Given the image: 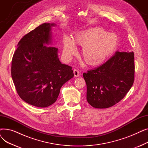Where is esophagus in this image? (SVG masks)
I'll use <instances>...</instances> for the list:
<instances>
[{
    "mask_svg": "<svg viewBox=\"0 0 148 148\" xmlns=\"http://www.w3.org/2000/svg\"><path fill=\"white\" fill-rule=\"evenodd\" d=\"M74 77H78L80 75V73H79V71H78L77 69H74Z\"/></svg>",
    "mask_w": 148,
    "mask_h": 148,
    "instance_id": "1",
    "label": "esophagus"
}]
</instances>
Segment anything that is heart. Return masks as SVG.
Instances as JSON below:
<instances>
[{
    "instance_id": "heart-1",
    "label": "heart",
    "mask_w": 148,
    "mask_h": 148,
    "mask_svg": "<svg viewBox=\"0 0 148 148\" xmlns=\"http://www.w3.org/2000/svg\"><path fill=\"white\" fill-rule=\"evenodd\" d=\"M76 44L82 46V56L90 66H98L109 59L117 49L118 36L101 27H92L75 34L73 40L67 35L63 38V54L70 60L77 53Z\"/></svg>"
}]
</instances>
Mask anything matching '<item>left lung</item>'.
Returning <instances> with one entry per match:
<instances>
[{"label": "left lung", "instance_id": "8db88e82", "mask_svg": "<svg viewBox=\"0 0 148 148\" xmlns=\"http://www.w3.org/2000/svg\"><path fill=\"white\" fill-rule=\"evenodd\" d=\"M86 99L94 108H106L119 103L133 86L134 53L116 51L102 65L83 73Z\"/></svg>", "mask_w": 148, "mask_h": 148}]
</instances>
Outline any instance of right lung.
<instances>
[{
    "label": "right lung",
    "mask_w": 148,
    "mask_h": 148,
    "mask_svg": "<svg viewBox=\"0 0 148 148\" xmlns=\"http://www.w3.org/2000/svg\"><path fill=\"white\" fill-rule=\"evenodd\" d=\"M56 26L45 23L25 35L12 60L11 76L18 95L38 107L55 103L61 87L74 77L72 67L59 60L58 49L50 45Z\"/></svg>",
    "instance_id": "right-lung-1"
}]
</instances>
